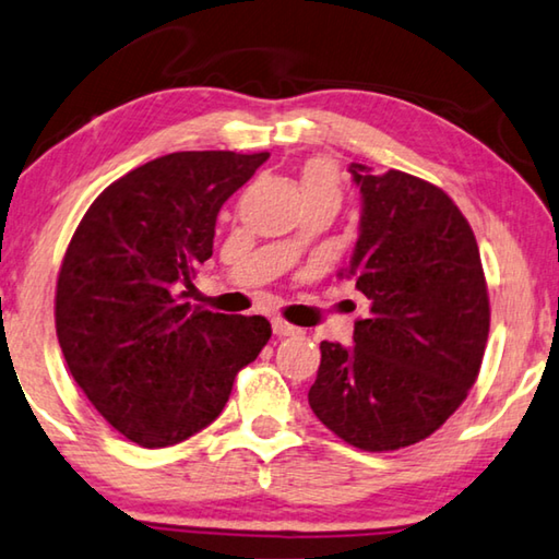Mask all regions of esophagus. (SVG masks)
I'll return each mask as SVG.
<instances>
[{"mask_svg": "<svg viewBox=\"0 0 559 559\" xmlns=\"http://www.w3.org/2000/svg\"><path fill=\"white\" fill-rule=\"evenodd\" d=\"M272 332H274V336H280V340H285V336L299 334V329L287 324V322H282V319H274V322H272Z\"/></svg>", "mask_w": 559, "mask_h": 559, "instance_id": "34e87169", "label": "esophagus"}]
</instances>
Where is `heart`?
<instances>
[{"label": "heart", "mask_w": 559, "mask_h": 559, "mask_svg": "<svg viewBox=\"0 0 559 559\" xmlns=\"http://www.w3.org/2000/svg\"><path fill=\"white\" fill-rule=\"evenodd\" d=\"M301 190L305 195H332L340 200V168L329 158H314L307 163L305 173H301Z\"/></svg>", "instance_id": "heart-1"}]
</instances>
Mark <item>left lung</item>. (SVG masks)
Instances as JSON below:
<instances>
[{
	"mask_svg": "<svg viewBox=\"0 0 559 559\" xmlns=\"http://www.w3.org/2000/svg\"><path fill=\"white\" fill-rule=\"evenodd\" d=\"M361 193L349 267L369 299L354 346L322 342L309 406L361 451L424 441L463 404L486 354L490 307L475 235L441 188L349 166Z\"/></svg>",
	"mask_w": 559,
	"mask_h": 559,
	"instance_id": "obj_1",
	"label": "left lung"
}]
</instances>
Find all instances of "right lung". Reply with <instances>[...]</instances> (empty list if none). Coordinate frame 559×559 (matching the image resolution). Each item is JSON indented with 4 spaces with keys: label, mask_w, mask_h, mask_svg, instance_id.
I'll list each match as a JSON object with an SVG mask.
<instances>
[{
    "label": "right lung",
    "mask_w": 559,
    "mask_h": 559,
    "mask_svg": "<svg viewBox=\"0 0 559 559\" xmlns=\"http://www.w3.org/2000/svg\"><path fill=\"white\" fill-rule=\"evenodd\" d=\"M267 158L160 155L111 182L71 237L57 282L63 359L98 414L133 443L166 448L203 431L272 336L264 317L182 301L213 254L219 207Z\"/></svg>",
    "instance_id": "1"
}]
</instances>
